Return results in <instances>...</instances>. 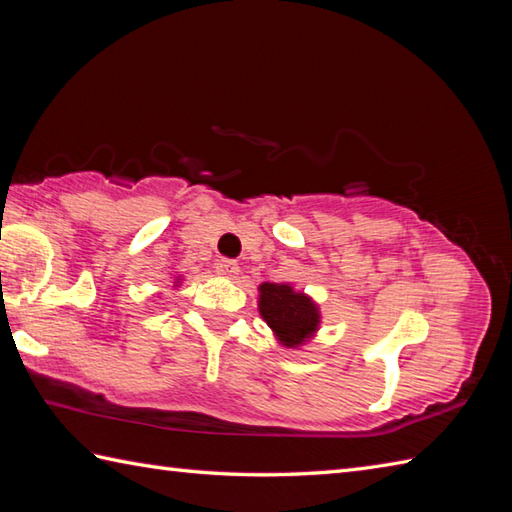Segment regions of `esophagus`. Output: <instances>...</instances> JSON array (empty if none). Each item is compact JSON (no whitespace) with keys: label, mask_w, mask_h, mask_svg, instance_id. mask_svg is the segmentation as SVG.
Here are the masks:
<instances>
[{"label":"esophagus","mask_w":512,"mask_h":512,"mask_svg":"<svg viewBox=\"0 0 512 512\" xmlns=\"http://www.w3.org/2000/svg\"><path fill=\"white\" fill-rule=\"evenodd\" d=\"M215 273L224 279H235L239 273V266L233 262V259H220V262L215 264Z\"/></svg>","instance_id":"34e87169"}]
</instances>
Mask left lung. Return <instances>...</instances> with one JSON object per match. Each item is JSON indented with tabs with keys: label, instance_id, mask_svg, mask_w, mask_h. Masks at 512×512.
<instances>
[{
	"label": "left lung",
	"instance_id": "8db88e82",
	"mask_svg": "<svg viewBox=\"0 0 512 512\" xmlns=\"http://www.w3.org/2000/svg\"><path fill=\"white\" fill-rule=\"evenodd\" d=\"M259 314L286 347H299L310 341L321 323L317 303L290 284L266 281L259 286Z\"/></svg>",
	"mask_w": 512,
	"mask_h": 512
}]
</instances>
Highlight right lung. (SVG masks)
I'll list each match as a JSON object with an SVG mask.
<instances>
[{
    "mask_svg": "<svg viewBox=\"0 0 512 512\" xmlns=\"http://www.w3.org/2000/svg\"><path fill=\"white\" fill-rule=\"evenodd\" d=\"M176 284H178V279H176Z\"/></svg>",
    "mask_w": 512,
    "mask_h": 512,
    "instance_id": "obj_1",
    "label": "right lung"
}]
</instances>
